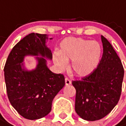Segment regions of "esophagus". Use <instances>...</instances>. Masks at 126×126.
Here are the masks:
<instances>
[{"label":"esophagus","mask_w":126,"mask_h":126,"mask_svg":"<svg viewBox=\"0 0 126 126\" xmlns=\"http://www.w3.org/2000/svg\"><path fill=\"white\" fill-rule=\"evenodd\" d=\"M65 81L66 86H69V85H70L71 84V81L69 78H66L65 79Z\"/></svg>","instance_id":"esophagus-1"}]
</instances>
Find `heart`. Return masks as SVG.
<instances>
[{"label":"heart","mask_w":126,"mask_h":126,"mask_svg":"<svg viewBox=\"0 0 126 126\" xmlns=\"http://www.w3.org/2000/svg\"><path fill=\"white\" fill-rule=\"evenodd\" d=\"M102 52V47L98 42L69 37L61 42L59 52L53 53V61L61 70H65L67 67V61H72L74 73L84 77L97 67Z\"/></svg>","instance_id":"1"}]
</instances>
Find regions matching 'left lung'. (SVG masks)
<instances>
[{
    "mask_svg": "<svg viewBox=\"0 0 126 126\" xmlns=\"http://www.w3.org/2000/svg\"><path fill=\"white\" fill-rule=\"evenodd\" d=\"M103 53L95 69L81 80L72 81L76 90L75 110L81 118L96 121L115 107L122 93L124 69L110 42L101 36Z\"/></svg>",
    "mask_w": 126,
    "mask_h": 126,
    "instance_id": "1",
    "label": "left lung"
}]
</instances>
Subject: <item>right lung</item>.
Returning a JSON list of instances; mask_svg holds the SVG:
<instances>
[{
  "label": "right lung",
  "mask_w": 126,
  "mask_h": 126,
  "mask_svg": "<svg viewBox=\"0 0 126 126\" xmlns=\"http://www.w3.org/2000/svg\"><path fill=\"white\" fill-rule=\"evenodd\" d=\"M47 40V34L31 33L25 36L13 48L4 67L10 103L18 113L30 120L49 113L53 98L65 86L63 74L52 73L47 65L44 58H52L46 45ZM28 55L42 57L36 58L38 64L32 71L25 70L22 63Z\"/></svg>",
  "instance_id": "add662e5"
}]
</instances>
